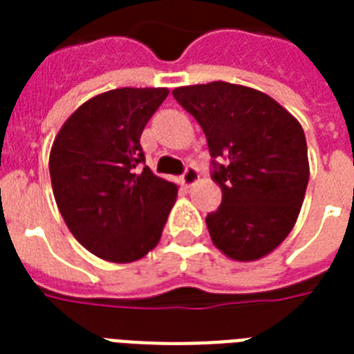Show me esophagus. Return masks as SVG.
I'll return each instance as SVG.
<instances>
[{
    "label": "esophagus",
    "mask_w": 354,
    "mask_h": 354,
    "mask_svg": "<svg viewBox=\"0 0 354 354\" xmlns=\"http://www.w3.org/2000/svg\"><path fill=\"white\" fill-rule=\"evenodd\" d=\"M198 180H200L198 169H194V167H187V171L183 174V185H185V187H192Z\"/></svg>",
    "instance_id": "1"
}]
</instances>
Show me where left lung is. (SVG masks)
<instances>
[{
	"mask_svg": "<svg viewBox=\"0 0 354 354\" xmlns=\"http://www.w3.org/2000/svg\"><path fill=\"white\" fill-rule=\"evenodd\" d=\"M198 120L223 203L209 213V236L228 259L254 262L275 251L300 215L309 180L300 122L257 88L213 81L174 90Z\"/></svg>",
	"mask_w": 354,
	"mask_h": 354,
	"instance_id": "1",
	"label": "left lung"
}]
</instances>
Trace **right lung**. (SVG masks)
I'll use <instances>...</instances> for the list:
<instances>
[{
  "mask_svg": "<svg viewBox=\"0 0 354 354\" xmlns=\"http://www.w3.org/2000/svg\"><path fill=\"white\" fill-rule=\"evenodd\" d=\"M167 88H115L84 102L54 138L48 169L69 232L97 259L128 264L158 245L179 187L141 169V133Z\"/></svg>",
  "mask_w": 354,
  "mask_h": 354,
  "instance_id": "1",
  "label": "right lung"
}]
</instances>
